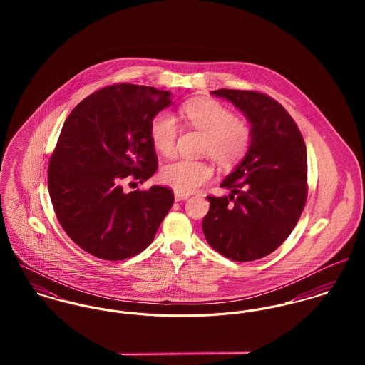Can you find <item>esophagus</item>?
Returning <instances> with one entry per match:
<instances>
[{"mask_svg": "<svg viewBox=\"0 0 365 365\" xmlns=\"http://www.w3.org/2000/svg\"><path fill=\"white\" fill-rule=\"evenodd\" d=\"M190 195L188 194H184V192H178V191H175L174 192V198H175V201H182V200H187Z\"/></svg>", "mask_w": 365, "mask_h": 365, "instance_id": "esophagus-1", "label": "esophagus"}]
</instances>
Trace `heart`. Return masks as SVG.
Returning a JSON list of instances; mask_svg holds the SVG:
<instances>
[{
	"instance_id": "heart-1",
	"label": "heart",
	"mask_w": 365,
	"mask_h": 365,
	"mask_svg": "<svg viewBox=\"0 0 365 365\" xmlns=\"http://www.w3.org/2000/svg\"><path fill=\"white\" fill-rule=\"evenodd\" d=\"M181 115L188 125L205 135L201 152L208 155L220 168H233L247 156L252 140V125L223 104L200 98L181 106ZM180 126L174 115L161 110L153 116L149 136L158 153L170 156L175 150ZM213 174L207 160L175 158L165 163L160 170V181L178 192H191L205 184Z\"/></svg>"
}]
</instances>
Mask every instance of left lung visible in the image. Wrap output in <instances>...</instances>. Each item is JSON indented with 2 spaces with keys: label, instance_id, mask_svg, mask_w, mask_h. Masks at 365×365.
<instances>
[{
  "label": "left lung",
  "instance_id": "left-lung-1",
  "mask_svg": "<svg viewBox=\"0 0 365 365\" xmlns=\"http://www.w3.org/2000/svg\"><path fill=\"white\" fill-rule=\"evenodd\" d=\"M249 119L247 156L220 184L229 197L209 195L202 230L209 246L239 262L277 250L297 226L308 197V156L301 130L287 109L259 91L216 90Z\"/></svg>",
  "mask_w": 365,
  "mask_h": 365
}]
</instances>
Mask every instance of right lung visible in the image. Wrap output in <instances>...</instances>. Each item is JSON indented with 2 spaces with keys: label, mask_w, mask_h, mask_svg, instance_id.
<instances>
[{
  "label": "right lung",
  "mask_w": 365,
  "mask_h": 365,
  "mask_svg": "<svg viewBox=\"0 0 365 365\" xmlns=\"http://www.w3.org/2000/svg\"><path fill=\"white\" fill-rule=\"evenodd\" d=\"M171 104L170 93L138 84L104 87L67 116L48 168L56 217L68 237L101 260L143 252L174 202L167 187L126 194L157 170L149 136L153 116Z\"/></svg>",
  "instance_id": "1"
}]
</instances>
